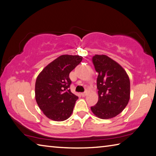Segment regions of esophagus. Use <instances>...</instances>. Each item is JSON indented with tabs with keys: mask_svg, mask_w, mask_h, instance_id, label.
Instances as JSON below:
<instances>
[{
	"mask_svg": "<svg viewBox=\"0 0 156 156\" xmlns=\"http://www.w3.org/2000/svg\"><path fill=\"white\" fill-rule=\"evenodd\" d=\"M81 96L82 97H86L87 95V92H83V93H81Z\"/></svg>",
	"mask_w": 156,
	"mask_h": 156,
	"instance_id": "34e87169",
	"label": "esophagus"
}]
</instances>
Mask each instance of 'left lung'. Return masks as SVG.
Returning <instances> with one entry per match:
<instances>
[{
  "label": "left lung",
  "mask_w": 156,
  "mask_h": 156,
  "mask_svg": "<svg viewBox=\"0 0 156 156\" xmlns=\"http://www.w3.org/2000/svg\"><path fill=\"white\" fill-rule=\"evenodd\" d=\"M92 62L99 73L97 80L99 100L91 110L99 119L114 118L122 112L129 101V76L119 63L105 55H95Z\"/></svg>",
  "instance_id": "1"
}]
</instances>
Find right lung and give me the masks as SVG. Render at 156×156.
<instances>
[{"instance_id": "right-lung-1", "label": "right lung", "mask_w": 156, "mask_h": 156, "mask_svg": "<svg viewBox=\"0 0 156 156\" xmlns=\"http://www.w3.org/2000/svg\"><path fill=\"white\" fill-rule=\"evenodd\" d=\"M80 55H62L48 64L35 81V97L44 115L55 121L68 119L78 97L70 89L69 74L82 61Z\"/></svg>"}]
</instances>
